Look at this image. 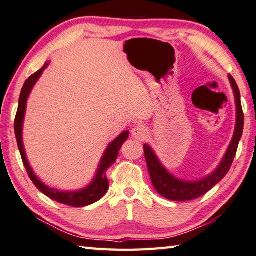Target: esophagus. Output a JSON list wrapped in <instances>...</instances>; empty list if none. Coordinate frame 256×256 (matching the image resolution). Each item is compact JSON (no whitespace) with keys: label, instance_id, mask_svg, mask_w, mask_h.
Returning a JSON list of instances; mask_svg holds the SVG:
<instances>
[{"label":"esophagus","instance_id":"obj_1","mask_svg":"<svg viewBox=\"0 0 256 256\" xmlns=\"http://www.w3.org/2000/svg\"><path fill=\"white\" fill-rule=\"evenodd\" d=\"M131 133H132V138H136V140H138V141L146 140V138H148V136H149L148 128H146L144 125H141V124H138V125H136V126H134L133 130L131 131Z\"/></svg>","mask_w":256,"mask_h":256}]
</instances>
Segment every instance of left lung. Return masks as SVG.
<instances>
[{"mask_svg": "<svg viewBox=\"0 0 256 256\" xmlns=\"http://www.w3.org/2000/svg\"><path fill=\"white\" fill-rule=\"evenodd\" d=\"M228 79L232 86V92L236 102L235 132H234L232 142L229 144L222 160L220 162L219 166L210 175L196 182H188L177 178V177L172 175L164 168V166L160 162L157 154H154V151L150 146H144L146 166H148L150 178L151 182H152L154 188L160 196L168 198V200L190 201L204 196L208 190H210L216 184H218L226 176L228 170H230L234 158L236 156L238 144H240V140L242 138V128H244V114H242L240 104V92L237 86L236 81L234 80V78L230 74L228 76Z\"/></svg>", "mask_w": 256, "mask_h": 256, "instance_id": "1", "label": "left lung"}]
</instances>
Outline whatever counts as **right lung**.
<instances>
[{"mask_svg": "<svg viewBox=\"0 0 256 256\" xmlns=\"http://www.w3.org/2000/svg\"><path fill=\"white\" fill-rule=\"evenodd\" d=\"M48 64L50 63H45V66H42L40 71H37L36 73H34L32 76H30L28 79L26 80L22 89H21L18 112H16L14 120V132L21 158H22L24 168L28 172L30 180H32V183L36 185V188L40 190L42 193H44L45 196L52 198V200L62 203V204L76 208L92 204V203L100 200V198L106 194L108 186H110V183H108V180L106 177V170L116 162L118 156V151L122 148L124 142L128 140L130 132H122L114 141H112L110 144H108L105 152L102 154L100 162H99L96 175H94L92 183L86 185V188L78 190H70V192H68V190H60L53 188H50V186H47L45 183H42V182L36 176V174H34L32 168L30 167V164L28 162L22 141V128L26 114V107H27V100L29 94L32 92L34 86L36 84V82L40 78L42 71L48 66Z\"/></svg>", "mask_w": 256, "mask_h": 256, "instance_id": "obj_1", "label": "right lung"}]
</instances>
